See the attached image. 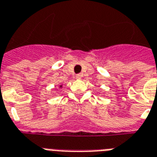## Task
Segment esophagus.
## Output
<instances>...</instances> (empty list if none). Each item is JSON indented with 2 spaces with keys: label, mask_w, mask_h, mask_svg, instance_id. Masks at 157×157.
Wrapping results in <instances>:
<instances>
[{
  "label": "esophagus",
  "mask_w": 157,
  "mask_h": 157,
  "mask_svg": "<svg viewBox=\"0 0 157 157\" xmlns=\"http://www.w3.org/2000/svg\"><path fill=\"white\" fill-rule=\"evenodd\" d=\"M75 77H76V79H82V74H77V75H75Z\"/></svg>",
  "instance_id": "1"
}]
</instances>
